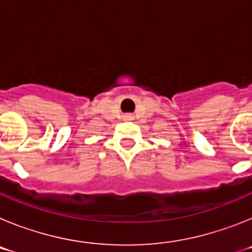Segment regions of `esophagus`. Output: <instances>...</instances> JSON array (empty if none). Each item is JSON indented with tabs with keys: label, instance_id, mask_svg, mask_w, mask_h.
<instances>
[{
	"label": "esophagus",
	"instance_id": "obj_1",
	"mask_svg": "<svg viewBox=\"0 0 252 252\" xmlns=\"http://www.w3.org/2000/svg\"><path fill=\"white\" fill-rule=\"evenodd\" d=\"M126 117H130V116H126Z\"/></svg>",
	"mask_w": 252,
	"mask_h": 252
}]
</instances>
